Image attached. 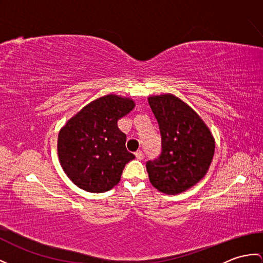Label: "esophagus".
<instances>
[{
	"instance_id": "obj_1",
	"label": "esophagus",
	"mask_w": 263,
	"mask_h": 263,
	"mask_svg": "<svg viewBox=\"0 0 263 263\" xmlns=\"http://www.w3.org/2000/svg\"><path fill=\"white\" fill-rule=\"evenodd\" d=\"M135 156L137 159H143V152L142 151H137L135 153Z\"/></svg>"
}]
</instances>
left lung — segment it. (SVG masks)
I'll return each mask as SVG.
<instances>
[{"label": "left lung", "instance_id": "8db88e82", "mask_svg": "<svg viewBox=\"0 0 263 263\" xmlns=\"http://www.w3.org/2000/svg\"><path fill=\"white\" fill-rule=\"evenodd\" d=\"M148 104L162 136V154L146 163L152 185L175 195L193 187L206 175L215 140L198 114L176 96H149Z\"/></svg>", "mask_w": 263, "mask_h": 263}]
</instances>
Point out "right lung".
<instances>
[{
	"mask_svg": "<svg viewBox=\"0 0 263 263\" xmlns=\"http://www.w3.org/2000/svg\"><path fill=\"white\" fill-rule=\"evenodd\" d=\"M135 108L132 98L106 95L70 118L58 135V157L74 185L104 193L120 181L125 165L135 158L126 148L117 121Z\"/></svg>",
	"mask_w": 263,
	"mask_h": 263,
	"instance_id": "1",
	"label": "right lung"
}]
</instances>
